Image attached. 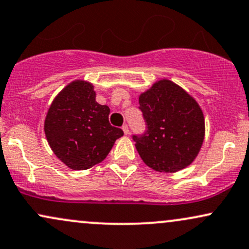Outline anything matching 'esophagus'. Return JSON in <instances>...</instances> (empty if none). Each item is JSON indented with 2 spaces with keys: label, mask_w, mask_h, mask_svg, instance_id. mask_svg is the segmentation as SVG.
Here are the masks:
<instances>
[{
  "label": "esophagus",
  "mask_w": 249,
  "mask_h": 249,
  "mask_svg": "<svg viewBox=\"0 0 249 249\" xmlns=\"http://www.w3.org/2000/svg\"><path fill=\"white\" fill-rule=\"evenodd\" d=\"M123 131H124V133L125 134H126V136H127V134L128 133H130V130H128V126H127V125L126 124H124V125H123Z\"/></svg>",
  "instance_id": "obj_1"
}]
</instances>
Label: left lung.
<instances>
[{"label":"left lung","mask_w":249,"mask_h":249,"mask_svg":"<svg viewBox=\"0 0 249 249\" xmlns=\"http://www.w3.org/2000/svg\"><path fill=\"white\" fill-rule=\"evenodd\" d=\"M147 130L133 136L142 161L160 173L185 168L198 155L205 134L204 115L184 89L163 79L139 96Z\"/></svg>","instance_id":"1"}]
</instances>
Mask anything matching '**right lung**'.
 <instances>
[{"instance_id":"add662e5","label":"right lung","mask_w":249,"mask_h":249,"mask_svg":"<svg viewBox=\"0 0 249 249\" xmlns=\"http://www.w3.org/2000/svg\"><path fill=\"white\" fill-rule=\"evenodd\" d=\"M110 109L96 102L91 83L71 82L56 95L44 123L53 153L66 166L85 170L102 162L124 132L109 123Z\"/></svg>"}]
</instances>
